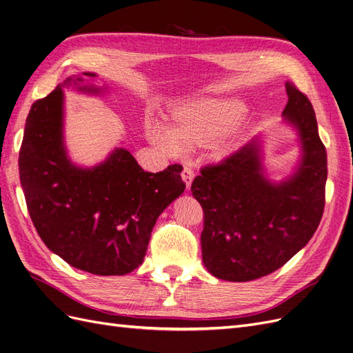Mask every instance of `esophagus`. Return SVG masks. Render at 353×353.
<instances>
[{
    "label": "esophagus",
    "instance_id": "1",
    "mask_svg": "<svg viewBox=\"0 0 353 353\" xmlns=\"http://www.w3.org/2000/svg\"><path fill=\"white\" fill-rule=\"evenodd\" d=\"M193 176H195V174H193L192 168H190L189 165H185V168H183V173H181V179H183V181H185V185H186V188H188V189H190Z\"/></svg>",
    "mask_w": 353,
    "mask_h": 353
}]
</instances>
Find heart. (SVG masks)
<instances>
[{"label": "heart", "mask_w": 353, "mask_h": 353, "mask_svg": "<svg viewBox=\"0 0 353 353\" xmlns=\"http://www.w3.org/2000/svg\"><path fill=\"white\" fill-rule=\"evenodd\" d=\"M246 111L241 99L236 98H201L177 107L173 111L170 128L163 123L150 121L146 136L158 150L170 157H180L185 146H202L214 143L215 158L229 157L239 145L245 126L234 124Z\"/></svg>", "instance_id": "1"}]
</instances>
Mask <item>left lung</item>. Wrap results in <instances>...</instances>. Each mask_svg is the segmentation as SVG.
<instances>
[{"label":"left lung","instance_id":"left-lung-1","mask_svg":"<svg viewBox=\"0 0 353 353\" xmlns=\"http://www.w3.org/2000/svg\"><path fill=\"white\" fill-rule=\"evenodd\" d=\"M286 123L298 136L293 172L272 180L258 134L223 164L202 168L192 195L203 208L202 263L214 277L251 281L279 270L311 241L324 211L327 154L310 99L286 83Z\"/></svg>","mask_w":353,"mask_h":353}]
</instances>
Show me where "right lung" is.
Listing matches in <instances>:
<instances>
[{
  "label": "right lung",
  "instance_id": "1",
  "mask_svg": "<svg viewBox=\"0 0 353 353\" xmlns=\"http://www.w3.org/2000/svg\"><path fill=\"white\" fill-rule=\"evenodd\" d=\"M83 72L33 102L19 154L20 185L39 237L67 264L97 276H124L142 264L163 211L185 192L181 167L148 173L123 146L104 161H72L64 139V89L101 97L107 85Z\"/></svg>",
  "mask_w": 353,
  "mask_h": 353
}]
</instances>
